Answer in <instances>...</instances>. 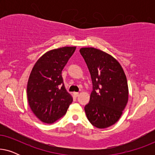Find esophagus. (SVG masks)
Wrapping results in <instances>:
<instances>
[{"label":"esophagus","instance_id":"esophagus-1","mask_svg":"<svg viewBox=\"0 0 155 155\" xmlns=\"http://www.w3.org/2000/svg\"><path fill=\"white\" fill-rule=\"evenodd\" d=\"M73 94H74V96L76 97L79 96V93H78V92H74Z\"/></svg>","mask_w":155,"mask_h":155}]
</instances>
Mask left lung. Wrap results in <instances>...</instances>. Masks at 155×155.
Listing matches in <instances>:
<instances>
[{
	"mask_svg": "<svg viewBox=\"0 0 155 155\" xmlns=\"http://www.w3.org/2000/svg\"><path fill=\"white\" fill-rule=\"evenodd\" d=\"M92 82L90 99L84 107L93 126L106 128L116 124L128 99L126 76L120 63L111 55L94 48H81Z\"/></svg>",
	"mask_w": 155,
	"mask_h": 155,
	"instance_id": "1",
	"label": "left lung"
}]
</instances>
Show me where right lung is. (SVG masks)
Returning a JSON list of instances; mask_svg holds the SVG:
<instances>
[{
    "label": "right lung",
    "instance_id": "1",
    "mask_svg": "<svg viewBox=\"0 0 155 155\" xmlns=\"http://www.w3.org/2000/svg\"><path fill=\"white\" fill-rule=\"evenodd\" d=\"M75 49V46H65L49 51L33 67L27 83V99L31 111L42 122L56 121L73 102L61 73Z\"/></svg>",
    "mask_w": 155,
    "mask_h": 155
}]
</instances>
